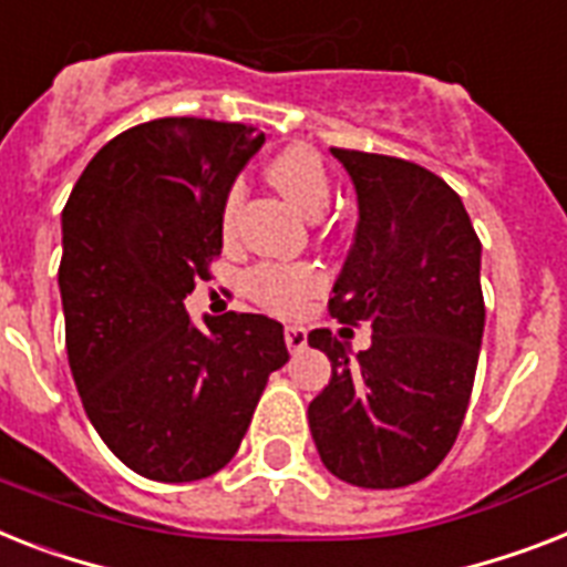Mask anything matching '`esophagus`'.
Wrapping results in <instances>:
<instances>
[{
  "label": "esophagus",
  "instance_id": "1",
  "mask_svg": "<svg viewBox=\"0 0 567 567\" xmlns=\"http://www.w3.org/2000/svg\"><path fill=\"white\" fill-rule=\"evenodd\" d=\"M285 340H288V349H291V352H302L308 343V331L302 329V326H288V329H285Z\"/></svg>",
  "mask_w": 567,
  "mask_h": 567
}]
</instances>
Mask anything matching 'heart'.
Instances as JSON below:
<instances>
[{"instance_id":"1","label":"heart","mask_w":567,"mask_h":567,"mask_svg":"<svg viewBox=\"0 0 567 567\" xmlns=\"http://www.w3.org/2000/svg\"><path fill=\"white\" fill-rule=\"evenodd\" d=\"M268 179L282 192L299 212L317 218L329 206L331 177L323 156L308 145L282 148L268 163ZM247 186L236 179L227 188L224 209H220V227L227 236L236 233L238 212H241ZM323 288V276L315 265H285V261H261L247 274V293L259 306L276 315H297L308 299Z\"/></svg>"}]
</instances>
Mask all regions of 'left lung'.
Listing matches in <instances>:
<instances>
[{"label":"left lung","instance_id":"obj_1","mask_svg":"<svg viewBox=\"0 0 567 567\" xmlns=\"http://www.w3.org/2000/svg\"><path fill=\"white\" fill-rule=\"evenodd\" d=\"M331 154L355 183L358 227L329 315L370 326L372 347L349 358L329 329L308 334L331 361L308 425L331 475L399 489L443 463L466 419L486 320L481 238L434 172L388 154Z\"/></svg>","mask_w":567,"mask_h":567}]
</instances>
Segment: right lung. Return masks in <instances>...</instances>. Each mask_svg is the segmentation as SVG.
Returning <instances> with one entry per match:
<instances>
[{
    "instance_id": "right-lung-1",
    "label": "right lung",
    "mask_w": 567,
    "mask_h": 567,
    "mask_svg": "<svg viewBox=\"0 0 567 567\" xmlns=\"http://www.w3.org/2000/svg\"><path fill=\"white\" fill-rule=\"evenodd\" d=\"M259 127L168 116L118 133L63 206L60 299L84 411L107 449L159 483L204 481L236 457L282 326L227 311L188 320L183 299L224 247L220 209Z\"/></svg>"
}]
</instances>
